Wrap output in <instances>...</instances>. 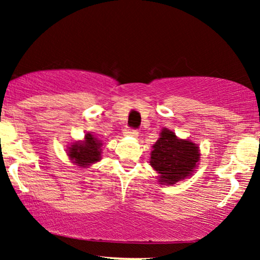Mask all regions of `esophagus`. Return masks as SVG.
<instances>
[{
    "label": "esophagus",
    "mask_w": 260,
    "mask_h": 260,
    "mask_svg": "<svg viewBox=\"0 0 260 260\" xmlns=\"http://www.w3.org/2000/svg\"><path fill=\"white\" fill-rule=\"evenodd\" d=\"M124 134L128 137H134V138H137L138 137V131L137 129H126V132Z\"/></svg>",
    "instance_id": "1"
}]
</instances>
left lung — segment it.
Masks as SVG:
<instances>
[{"instance_id":"1","label":"left lung","mask_w":260,"mask_h":260,"mask_svg":"<svg viewBox=\"0 0 260 260\" xmlns=\"http://www.w3.org/2000/svg\"><path fill=\"white\" fill-rule=\"evenodd\" d=\"M199 157L201 153L196 143L180 139L172 131L162 128L150 153V165L159 174L160 183L171 186L192 176Z\"/></svg>"}]
</instances>
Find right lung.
<instances>
[{
	"label": "right lung",
	"mask_w": 260,
	"mask_h": 260,
	"mask_svg": "<svg viewBox=\"0 0 260 260\" xmlns=\"http://www.w3.org/2000/svg\"><path fill=\"white\" fill-rule=\"evenodd\" d=\"M101 140L95 138L91 133H86L84 140L72 143L68 148V156L79 168H89L101 159Z\"/></svg>",
	"instance_id": "obj_1"
}]
</instances>
